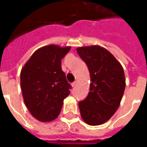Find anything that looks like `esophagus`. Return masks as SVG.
Instances as JSON below:
<instances>
[{
	"mask_svg": "<svg viewBox=\"0 0 147 147\" xmlns=\"http://www.w3.org/2000/svg\"><path fill=\"white\" fill-rule=\"evenodd\" d=\"M76 85H77V82H76V81H75V82H74V83H71V86H73V87H74V86H76Z\"/></svg>",
	"mask_w": 147,
	"mask_h": 147,
	"instance_id": "obj_1",
	"label": "esophagus"
}]
</instances>
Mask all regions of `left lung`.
I'll use <instances>...</instances> for the list:
<instances>
[{
  "instance_id": "left-lung-1",
  "label": "left lung",
  "mask_w": 147,
  "mask_h": 147,
  "mask_svg": "<svg viewBox=\"0 0 147 147\" xmlns=\"http://www.w3.org/2000/svg\"><path fill=\"white\" fill-rule=\"evenodd\" d=\"M77 53L88 67L90 92L79 102L83 120L91 126L108 121L117 110L125 90L122 65L106 49L99 45L77 48Z\"/></svg>"
}]
</instances>
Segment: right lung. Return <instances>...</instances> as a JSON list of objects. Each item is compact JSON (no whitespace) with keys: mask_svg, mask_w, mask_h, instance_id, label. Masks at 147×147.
<instances>
[{"mask_svg":"<svg viewBox=\"0 0 147 147\" xmlns=\"http://www.w3.org/2000/svg\"><path fill=\"white\" fill-rule=\"evenodd\" d=\"M70 46L57 45L37 49L20 72V86L25 105L31 115L42 122L55 120L63 101L70 94L71 85L61 69V59Z\"/></svg>","mask_w":147,"mask_h":147,"instance_id":"1","label":"right lung"}]
</instances>
